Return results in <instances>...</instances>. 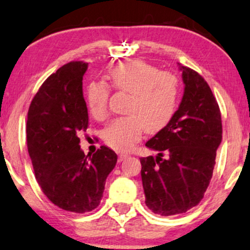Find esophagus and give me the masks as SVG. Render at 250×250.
Returning a JSON list of instances; mask_svg holds the SVG:
<instances>
[{
    "label": "esophagus",
    "mask_w": 250,
    "mask_h": 250,
    "mask_svg": "<svg viewBox=\"0 0 250 250\" xmlns=\"http://www.w3.org/2000/svg\"><path fill=\"white\" fill-rule=\"evenodd\" d=\"M126 157H127V155H125V154H121V155H119V156H118V162H123V161L125 160Z\"/></svg>",
    "instance_id": "obj_1"
}]
</instances>
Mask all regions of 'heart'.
I'll return each mask as SVG.
<instances>
[{"instance_id":"obj_1","label":"heart","mask_w":250,"mask_h":250,"mask_svg":"<svg viewBox=\"0 0 250 250\" xmlns=\"http://www.w3.org/2000/svg\"><path fill=\"white\" fill-rule=\"evenodd\" d=\"M115 89L128 94L125 117L112 121L104 128L102 139L118 151H127L140 140L142 133L164 128L177 110L180 83L173 73L158 71L147 62L132 60L118 63L108 71ZM110 89L104 83L90 82L85 99L92 117L102 121L108 116Z\"/></svg>"}]
</instances>
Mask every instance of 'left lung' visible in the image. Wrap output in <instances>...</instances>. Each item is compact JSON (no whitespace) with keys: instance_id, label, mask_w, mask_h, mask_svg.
<instances>
[{"instance_id":"1","label":"left lung","mask_w":250,"mask_h":250,"mask_svg":"<svg viewBox=\"0 0 250 250\" xmlns=\"http://www.w3.org/2000/svg\"><path fill=\"white\" fill-rule=\"evenodd\" d=\"M179 69L185 83L179 108L146 142L157 156L140 158L146 204L161 216L184 213L200 203L222 142L220 110L209 85L196 71L180 64Z\"/></svg>"}]
</instances>
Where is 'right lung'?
Wrapping results in <instances>:
<instances>
[{
  "label": "right lung",
  "mask_w": 250,
  "mask_h": 250,
  "mask_svg": "<svg viewBox=\"0 0 250 250\" xmlns=\"http://www.w3.org/2000/svg\"><path fill=\"white\" fill-rule=\"evenodd\" d=\"M88 64L70 62L47 78L32 100L26 137L35 178L58 208L76 213L92 211L104 192L117 155L101 146L85 155L78 135L88 127L83 77Z\"/></svg>",
  "instance_id": "add662e5"
}]
</instances>
